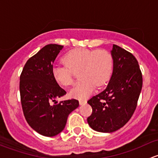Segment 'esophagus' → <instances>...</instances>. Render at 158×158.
I'll list each match as a JSON object with an SVG mask.
<instances>
[{
    "mask_svg": "<svg viewBox=\"0 0 158 158\" xmlns=\"http://www.w3.org/2000/svg\"><path fill=\"white\" fill-rule=\"evenodd\" d=\"M85 103H86V101H85V100H79V105H81V106L85 104Z\"/></svg>",
    "mask_w": 158,
    "mask_h": 158,
    "instance_id": "34e87169",
    "label": "esophagus"
}]
</instances>
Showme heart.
Listing matches in <instances>:
<instances>
[{
	"label": "heart",
	"mask_w": 158,
	"mask_h": 158,
	"mask_svg": "<svg viewBox=\"0 0 158 158\" xmlns=\"http://www.w3.org/2000/svg\"><path fill=\"white\" fill-rule=\"evenodd\" d=\"M62 62L64 66L52 68V77L59 85L69 86L74 81L73 73L79 72L78 78L80 81L69 91V96L77 99L88 98L95 85H106L112 74V56L106 49H72L63 56Z\"/></svg>",
	"instance_id": "1"
}]
</instances>
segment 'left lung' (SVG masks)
I'll list each match as a JSON object with an SVG mask.
<instances>
[{
    "instance_id": "8db88e82",
    "label": "left lung",
    "mask_w": 158,
    "mask_h": 158,
    "mask_svg": "<svg viewBox=\"0 0 158 158\" xmlns=\"http://www.w3.org/2000/svg\"><path fill=\"white\" fill-rule=\"evenodd\" d=\"M113 73L107 87L88 101L92 113L87 118L93 130L104 133L123 127L133 115L142 89V74L136 58L113 45Z\"/></svg>"
}]
</instances>
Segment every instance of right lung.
I'll use <instances>...</instances> for the list:
<instances>
[{
  "instance_id": "obj_1",
  "label": "right lung",
  "mask_w": 158,
  "mask_h": 158,
  "mask_svg": "<svg viewBox=\"0 0 158 158\" xmlns=\"http://www.w3.org/2000/svg\"><path fill=\"white\" fill-rule=\"evenodd\" d=\"M63 46L48 44L27 61L20 76V93L26 121L34 131L46 137L60 134L67 118L79 106L76 99L58 102L66 92L54 80L52 63Z\"/></svg>"
}]
</instances>
